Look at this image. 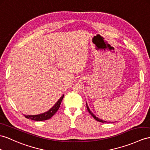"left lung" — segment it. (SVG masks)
<instances>
[{"label":"left lung","instance_id":"8db88e82","mask_svg":"<svg viewBox=\"0 0 150 150\" xmlns=\"http://www.w3.org/2000/svg\"><path fill=\"white\" fill-rule=\"evenodd\" d=\"M86 108H87V110H88V112L90 113V115L93 116L94 119H96V120H97V121H98V122H102V123H106V122L108 123V122H106V121H104V120H100V119L98 118V117H96V115H94L93 114V112H92V111H90V109H89L87 103H86ZM109 123H111V122H109Z\"/></svg>","mask_w":150,"mask_h":150}]
</instances>
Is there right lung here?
Segmentation results:
<instances>
[{
	"mask_svg": "<svg viewBox=\"0 0 150 150\" xmlns=\"http://www.w3.org/2000/svg\"><path fill=\"white\" fill-rule=\"evenodd\" d=\"M64 96V95H63V96L59 98V100L57 102V103L47 112L37 115H24L25 117L28 119L34 120V121H44V120H47L51 118L57 112V111L58 110V109H59Z\"/></svg>",
	"mask_w": 150,
	"mask_h": 150,
	"instance_id": "add662e5",
	"label": "right lung"
}]
</instances>
